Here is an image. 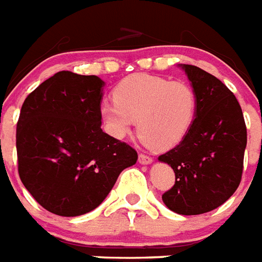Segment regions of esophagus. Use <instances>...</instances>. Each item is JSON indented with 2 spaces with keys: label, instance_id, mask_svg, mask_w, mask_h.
<instances>
[{
  "label": "esophagus",
  "instance_id": "obj_1",
  "mask_svg": "<svg viewBox=\"0 0 262 262\" xmlns=\"http://www.w3.org/2000/svg\"><path fill=\"white\" fill-rule=\"evenodd\" d=\"M139 162L143 165H147V164H151L152 162V158L150 156H147V154H139Z\"/></svg>",
  "mask_w": 262,
  "mask_h": 262
}]
</instances>
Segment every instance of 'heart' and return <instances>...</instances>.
<instances>
[{
  "instance_id": "heart-1",
  "label": "heart",
  "mask_w": 262,
  "mask_h": 262,
  "mask_svg": "<svg viewBox=\"0 0 262 262\" xmlns=\"http://www.w3.org/2000/svg\"><path fill=\"white\" fill-rule=\"evenodd\" d=\"M198 111V96L189 83L150 74H134L116 85L114 101L100 114L106 131L124 138L135 120L139 137L156 150L174 147L189 133Z\"/></svg>"
}]
</instances>
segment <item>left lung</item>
Returning <instances> with one entry per match:
<instances>
[{
    "label": "left lung",
    "mask_w": 262,
    "mask_h": 262,
    "mask_svg": "<svg viewBox=\"0 0 262 262\" xmlns=\"http://www.w3.org/2000/svg\"><path fill=\"white\" fill-rule=\"evenodd\" d=\"M183 68L198 96V111L187 137L158 158L176 174L162 200L177 214L199 215L222 206L237 190L248 133L233 92L198 66Z\"/></svg>",
    "instance_id": "obj_1"
}]
</instances>
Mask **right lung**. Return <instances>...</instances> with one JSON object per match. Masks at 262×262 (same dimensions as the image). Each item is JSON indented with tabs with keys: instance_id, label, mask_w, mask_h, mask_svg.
<instances>
[{
	"instance_id": "obj_1",
	"label": "right lung",
	"mask_w": 262,
	"mask_h": 262,
	"mask_svg": "<svg viewBox=\"0 0 262 262\" xmlns=\"http://www.w3.org/2000/svg\"><path fill=\"white\" fill-rule=\"evenodd\" d=\"M101 79L58 72L31 92L16 128L18 176L43 208L60 216L95 210L138 152L101 129Z\"/></svg>"
}]
</instances>
